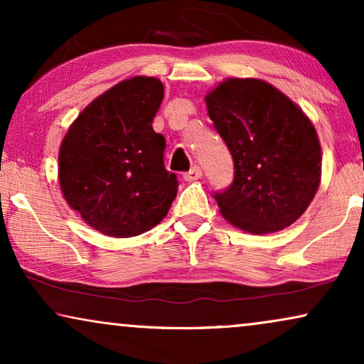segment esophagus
<instances>
[{
  "label": "esophagus",
  "mask_w": 364,
  "mask_h": 364,
  "mask_svg": "<svg viewBox=\"0 0 364 364\" xmlns=\"http://www.w3.org/2000/svg\"><path fill=\"white\" fill-rule=\"evenodd\" d=\"M202 177V168L200 167H192L191 171L183 173V178H186L187 182H193V181H198V178Z\"/></svg>",
  "instance_id": "obj_1"
}]
</instances>
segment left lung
<instances>
[{
  "label": "left lung",
  "instance_id": "8db88e82",
  "mask_svg": "<svg viewBox=\"0 0 364 364\" xmlns=\"http://www.w3.org/2000/svg\"><path fill=\"white\" fill-rule=\"evenodd\" d=\"M233 159V182L215 192L220 213L248 233L290 227L315 197L321 147L300 107L260 79H227L205 96Z\"/></svg>",
  "mask_w": 364,
  "mask_h": 364
}]
</instances>
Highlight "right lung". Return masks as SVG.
Returning <instances> with one entry per match:
<instances>
[{
	"mask_svg": "<svg viewBox=\"0 0 364 364\" xmlns=\"http://www.w3.org/2000/svg\"><path fill=\"white\" fill-rule=\"evenodd\" d=\"M162 99L159 79H126L94 99L63 139V196L104 235L151 230L177 196V176L164 166L166 139L152 129Z\"/></svg>",
	"mask_w": 364,
	"mask_h": 364,
	"instance_id": "1",
	"label": "right lung"
}]
</instances>
